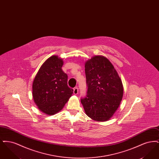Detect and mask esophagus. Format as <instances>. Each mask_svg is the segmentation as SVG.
Wrapping results in <instances>:
<instances>
[{"mask_svg": "<svg viewBox=\"0 0 159 159\" xmlns=\"http://www.w3.org/2000/svg\"><path fill=\"white\" fill-rule=\"evenodd\" d=\"M73 92H74V93H75V95H77V94L78 93V92H79V89H78L77 87H76V88H75L73 89Z\"/></svg>", "mask_w": 159, "mask_h": 159, "instance_id": "34e87169", "label": "esophagus"}]
</instances>
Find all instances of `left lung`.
Here are the masks:
<instances>
[{
  "label": "left lung",
  "instance_id": "obj_1",
  "mask_svg": "<svg viewBox=\"0 0 159 159\" xmlns=\"http://www.w3.org/2000/svg\"><path fill=\"white\" fill-rule=\"evenodd\" d=\"M88 91L81 98L86 115L93 120L104 121L116 112L123 95L121 79L113 64L103 56H95L85 62Z\"/></svg>",
  "mask_w": 159,
  "mask_h": 159
}]
</instances>
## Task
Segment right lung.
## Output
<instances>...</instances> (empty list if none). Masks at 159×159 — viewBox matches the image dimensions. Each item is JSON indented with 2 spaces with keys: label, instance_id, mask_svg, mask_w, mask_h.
Returning <instances> with one entry per match:
<instances>
[{
  "label": "right lung",
  "instance_id": "obj_1",
  "mask_svg": "<svg viewBox=\"0 0 159 159\" xmlns=\"http://www.w3.org/2000/svg\"><path fill=\"white\" fill-rule=\"evenodd\" d=\"M63 60L57 55L42 65L33 82V97L38 108L47 115L59 112L73 93L62 70Z\"/></svg>",
  "mask_w": 159,
  "mask_h": 159
}]
</instances>
